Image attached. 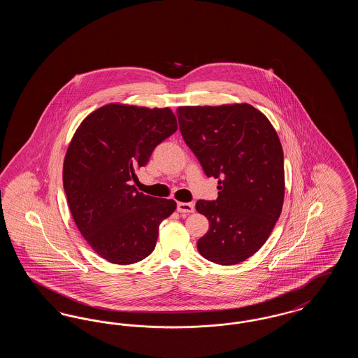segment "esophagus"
<instances>
[{"instance_id":"obj_1","label":"esophagus","mask_w":358,"mask_h":358,"mask_svg":"<svg viewBox=\"0 0 358 358\" xmlns=\"http://www.w3.org/2000/svg\"><path fill=\"white\" fill-rule=\"evenodd\" d=\"M177 210L180 213H193L194 212V205L192 203H178L177 204Z\"/></svg>"}]
</instances>
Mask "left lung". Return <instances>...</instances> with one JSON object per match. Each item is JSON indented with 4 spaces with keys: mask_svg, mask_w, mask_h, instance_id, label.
<instances>
[{
    "mask_svg": "<svg viewBox=\"0 0 358 358\" xmlns=\"http://www.w3.org/2000/svg\"><path fill=\"white\" fill-rule=\"evenodd\" d=\"M177 117L205 174L219 178V197L196 204L210 224L197 250L216 264H238L260 250L282 213L285 159L279 136L248 103L182 106Z\"/></svg>",
    "mask_w": 358,
    "mask_h": 358,
    "instance_id": "left-lung-1",
    "label": "left lung"
}]
</instances>
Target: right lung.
I'll return each mask as SVG.
<instances>
[{
    "label": "right lung",
    "mask_w": 358,
    "mask_h": 358,
    "mask_svg": "<svg viewBox=\"0 0 358 358\" xmlns=\"http://www.w3.org/2000/svg\"><path fill=\"white\" fill-rule=\"evenodd\" d=\"M177 130L169 107L110 103L87 115L69 142L63 185L90 247L110 263L133 264L153 252L174 200L139 193L131 182L155 146Z\"/></svg>",
    "instance_id": "1"
}]
</instances>
